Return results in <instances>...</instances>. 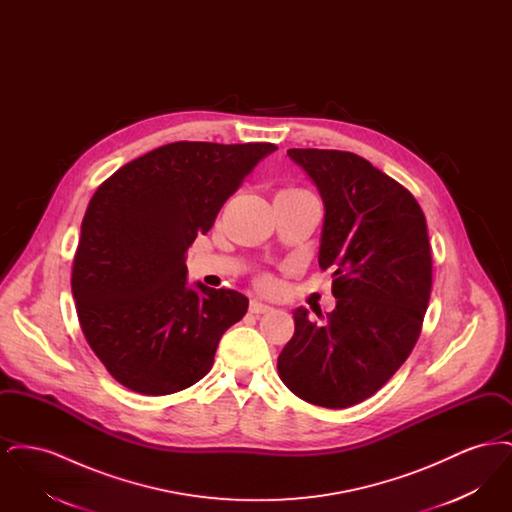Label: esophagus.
<instances>
[{
	"label": "esophagus",
	"mask_w": 512,
	"mask_h": 512,
	"mask_svg": "<svg viewBox=\"0 0 512 512\" xmlns=\"http://www.w3.org/2000/svg\"><path fill=\"white\" fill-rule=\"evenodd\" d=\"M249 311H251L253 315H265V313H270V311H272V307H270V305H265V303H261V301H257V299H251V303H249Z\"/></svg>",
	"instance_id": "obj_1"
}]
</instances>
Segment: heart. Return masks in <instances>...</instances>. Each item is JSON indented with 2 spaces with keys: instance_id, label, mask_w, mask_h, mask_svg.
<instances>
[{
  "instance_id": "b5f03b06",
  "label": "heart",
  "mask_w": 512,
  "mask_h": 512,
  "mask_svg": "<svg viewBox=\"0 0 512 512\" xmlns=\"http://www.w3.org/2000/svg\"><path fill=\"white\" fill-rule=\"evenodd\" d=\"M265 282H267V284H268V280H267V278H265Z\"/></svg>"
}]
</instances>
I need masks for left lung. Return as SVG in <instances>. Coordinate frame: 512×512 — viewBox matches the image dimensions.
I'll return each instance as SVG.
<instances>
[{
    "label": "left lung",
    "instance_id": "8db88e82",
    "mask_svg": "<svg viewBox=\"0 0 512 512\" xmlns=\"http://www.w3.org/2000/svg\"><path fill=\"white\" fill-rule=\"evenodd\" d=\"M324 203L318 265L332 270L336 309L295 332L278 374L307 403L357 405L407 361L432 292L426 217L414 195L366 159L338 149H288Z\"/></svg>",
    "mask_w": 512,
    "mask_h": 512
}]
</instances>
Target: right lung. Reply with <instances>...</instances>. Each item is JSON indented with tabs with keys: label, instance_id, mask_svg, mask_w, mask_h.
<instances>
[{
	"label": "right lung",
	"instance_id": "add662e5",
	"mask_svg": "<svg viewBox=\"0 0 512 512\" xmlns=\"http://www.w3.org/2000/svg\"><path fill=\"white\" fill-rule=\"evenodd\" d=\"M274 149L174 142L126 163L90 199L71 276L76 315L124 388L169 395L194 386L244 318L242 293L188 286L186 251Z\"/></svg>",
	"mask_w": 512,
	"mask_h": 512
}]
</instances>
